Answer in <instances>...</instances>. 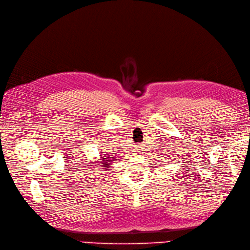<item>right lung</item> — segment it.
Instances as JSON below:
<instances>
[{"label": "right lung", "instance_id": "1", "mask_svg": "<svg viewBox=\"0 0 250 250\" xmlns=\"http://www.w3.org/2000/svg\"><path fill=\"white\" fill-rule=\"evenodd\" d=\"M99 152H101V155H99V156H101V162H98V163L96 162L95 166H97L98 168L104 169V171H109L111 169L110 165L113 164V162L115 160V157L110 156V155H108V154H103L104 152H102V151H99Z\"/></svg>", "mask_w": 250, "mask_h": 250}]
</instances>
